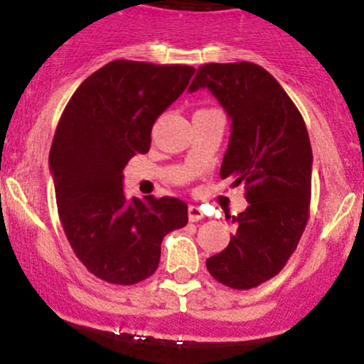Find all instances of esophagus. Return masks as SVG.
<instances>
[{
  "instance_id": "obj_1",
  "label": "esophagus",
  "mask_w": 364,
  "mask_h": 364,
  "mask_svg": "<svg viewBox=\"0 0 364 364\" xmlns=\"http://www.w3.org/2000/svg\"><path fill=\"white\" fill-rule=\"evenodd\" d=\"M188 218H190V222L203 220V218H204L203 210H200V208H197V206H193V204H190V206H188Z\"/></svg>"
}]
</instances>
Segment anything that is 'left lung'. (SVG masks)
<instances>
[{"label": "left lung", "mask_w": 364, "mask_h": 364, "mask_svg": "<svg viewBox=\"0 0 364 364\" xmlns=\"http://www.w3.org/2000/svg\"><path fill=\"white\" fill-rule=\"evenodd\" d=\"M208 88L231 119L220 178L245 186V211L229 217L236 232L208 272L235 290L277 276L304 232L311 200L313 153L301 112L279 81L250 62L206 63L190 92Z\"/></svg>", "instance_id": "1"}]
</instances>
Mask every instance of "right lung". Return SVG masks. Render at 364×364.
<instances>
[{"label":"right lung","mask_w":364,"mask_h":364,"mask_svg":"<svg viewBox=\"0 0 364 364\" xmlns=\"http://www.w3.org/2000/svg\"><path fill=\"white\" fill-rule=\"evenodd\" d=\"M196 69L114 60L77 87L49 153L56 206L77 259L112 284L156 272L161 240L188 222L176 197L124 196L122 171L147 153L156 119L185 92Z\"/></svg>","instance_id":"1"}]
</instances>
